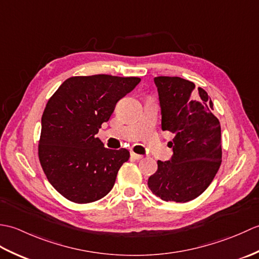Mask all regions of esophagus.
<instances>
[{"mask_svg": "<svg viewBox=\"0 0 259 259\" xmlns=\"http://www.w3.org/2000/svg\"><path fill=\"white\" fill-rule=\"evenodd\" d=\"M131 157L136 159V160H140V159L142 158L141 155H138V153H136V152H131Z\"/></svg>", "mask_w": 259, "mask_h": 259, "instance_id": "1", "label": "esophagus"}]
</instances>
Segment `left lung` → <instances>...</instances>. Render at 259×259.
<instances>
[{
    "instance_id": "1",
    "label": "left lung",
    "mask_w": 259,
    "mask_h": 259,
    "mask_svg": "<svg viewBox=\"0 0 259 259\" xmlns=\"http://www.w3.org/2000/svg\"><path fill=\"white\" fill-rule=\"evenodd\" d=\"M161 128L175 135L171 160H158L148 187L162 200L187 202L211 184L222 164V130L208 93L179 76H157Z\"/></svg>"
}]
</instances>
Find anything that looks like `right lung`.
Wrapping results in <instances>:
<instances>
[{"label": "right lung", "mask_w": 259, "mask_h": 259, "mask_svg": "<svg viewBox=\"0 0 259 259\" xmlns=\"http://www.w3.org/2000/svg\"><path fill=\"white\" fill-rule=\"evenodd\" d=\"M139 82L137 76H71L49 99L41 120L38 159L48 180L68 200L89 203L112 189L130 152L104 148L96 135L115 103Z\"/></svg>", "instance_id": "add662e5"}]
</instances>
